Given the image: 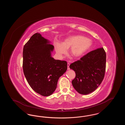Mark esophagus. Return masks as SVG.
Here are the masks:
<instances>
[{
  "instance_id": "obj_1",
  "label": "esophagus",
  "mask_w": 125,
  "mask_h": 125,
  "mask_svg": "<svg viewBox=\"0 0 125 125\" xmlns=\"http://www.w3.org/2000/svg\"><path fill=\"white\" fill-rule=\"evenodd\" d=\"M69 65L70 64L69 63H67V70H70V68H69Z\"/></svg>"
}]
</instances>
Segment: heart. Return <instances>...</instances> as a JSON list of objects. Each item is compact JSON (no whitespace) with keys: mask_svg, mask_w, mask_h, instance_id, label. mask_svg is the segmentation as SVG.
Masks as SVG:
<instances>
[{"mask_svg":"<svg viewBox=\"0 0 125 125\" xmlns=\"http://www.w3.org/2000/svg\"><path fill=\"white\" fill-rule=\"evenodd\" d=\"M92 45V41L80 35L69 36L63 43H55L56 52L60 56L66 53L67 49L70 48L69 53L73 58H80L88 51Z\"/></svg>","mask_w":125,"mask_h":125,"instance_id":"obj_1","label":"heart"}]
</instances>
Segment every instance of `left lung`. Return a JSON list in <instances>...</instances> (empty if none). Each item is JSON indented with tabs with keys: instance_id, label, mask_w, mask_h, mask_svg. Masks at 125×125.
<instances>
[{
	"instance_id": "8db88e82",
	"label": "left lung",
	"mask_w": 125,
	"mask_h": 125,
	"mask_svg": "<svg viewBox=\"0 0 125 125\" xmlns=\"http://www.w3.org/2000/svg\"><path fill=\"white\" fill-rule=\"evenodd\" d=\"M70 69L76 76L72 85L81 94L87 95L96 89L102 82L106 67V53L103 48H98L72 63Z\"/></svg>"
}]
</instances>
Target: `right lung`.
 Instances as JSON below:
<instances>
[{"label":"right lung","instance_id":"add662e5","mask_svg":"<svg viewBox=\"0 0 125 125\" xmlns=\"http://www.w3.org/2000/svg\"><path fill=\"white\" fill-rule=\"evenodd\" d=\"M38 33L34 34L25 44L23 50V70L30 86L37 93L51 95L60 76L67 68L65 61L52 57L53 45Z\"/></svg>","mask_w":125,"mask_h":125}]
</instances>
